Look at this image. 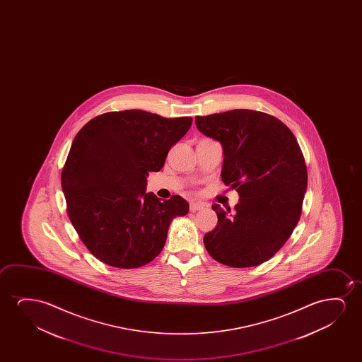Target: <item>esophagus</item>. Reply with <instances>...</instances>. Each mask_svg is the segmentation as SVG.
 <instances>
[{
  "label": "esophagus",
  "mask_w": 362,
  "mask_h": 362,
  "mask_svg": "<svg viewBox=\"0 0 362 362\" xmlns=\"http://www.w3.org/2000/svg\"><path fill=\"white\" fill-rule=\"evenodd\" d=\"M204 208H206V205L204 203H200V202H192L190 203V210L192 211H198V210H202Z\"/></svg>",
  "instance_id": "esophagus-1"
}]
</instances>
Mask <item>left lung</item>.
Listing matches in <instances>:
<instances>
[{
  "label": "left lung",
  "mask_w": 362,
  "mask_h": 362,
  "mask_svg": "<svg viewBox=\"0 0 362 362\" xmlns=\"http://www.w3.org/2000/svg\"><path fill=\"white\" fill-rule=\"evenodd\" d=\"M195 124L223 146L221 179L240 195L233 214L211 206L218 225L204 236L206 251L230 267L266 262L302 214L308 173L297 139L282 121L253 110L197 116Z\"/></svg>",
  "instance_id": "8db88e82"
}]
</instances>
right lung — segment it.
<instances>
[{"label":"right lung","instance_id":"right-lung-1","mask_svg":"<svg viewBox=\"0 0 362 362\" xmlns=\"http://www.w3.org/2000/svg\"><path fill=\"white\" fill-rule=\"evenodd\" d=\"M192 121L124 110L90 119L75 136L62 189L70 221L101 262L137 268L153 261L172 220L188 214L182 197L160 202L146 187L149 172L162 169Z\"/></svg>","mask_w":362,"mask_h":362}]
</instances>
